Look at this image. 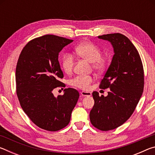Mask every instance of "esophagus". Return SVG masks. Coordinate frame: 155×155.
<instances>
[{
  "mask_svg": "<svg viewBox=\"0 0 155 155\" xmlns=\"http://www.w3.org/2000/svg\"><path fill=\"white\" fill-rule=\"evenodd\" d=\"M81 95L82 96H90L91 95V92H89V91H81Z\"/></svg>",
  "mask_w": 155,
  "mask_h": 155,
  "instance_id": "1",
  "label": "esophagus"
}]
</instances>
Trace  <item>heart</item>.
I'll return each instance as SVG.
<instances>
[{
	"label": "heart",
	"instance_id": "obj_1",
	"mask_svg": "<svg viewBox=\"0 0 155 155\" xmlns=\"http://www.w3.org/2000/svg\"><path fill=\"white\" fill-rule=\"evenodd\" d=\"M76 54L78 57L87 60L91 63V66L97 72H103L107 68V61L102 57V52L95 44L85 41L78 44L74 48ZM61 65L62 69L66 73H69L72 70L74 65V57L70 53H65L61 58ZM93 77L90 75H78L72 79L69 83L70 85L81 90H86L92 83Z\"/></svg>",
	"mask_w": 155,
	"mask_h": 155
}]
</instances>
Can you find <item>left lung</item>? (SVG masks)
<instances>
[{
	"instance_id": "left-lung-1",
	"label": "left lung",
	"mask_w": 155,
	"mask_h": 155,
	"mask_svg": "<svg viewBox=\"0 0 155 155\" xmlns=\"http://www.w3.org/2000/svg\"><path fill=\"white\" fill-rule=\"evenodd\" d=\"M98 38L111 43L114 54L99 85L110 88L108 96L94 91L90 118L94 127L107 131L124 124L134 112L143 91L144 72L140 54L127 37L117 33Z\"/></svg>"
}]
</instances>
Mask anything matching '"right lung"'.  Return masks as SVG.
Wrapping results in <instances>:
<instances>
[{"label": "right lung", "mask_w": 155, "mask_h": 155, "mask_svg": "<svg viewBox=\"0 0 155 155\" xmlns=\"http://www.w3.org/2000/svg\"><path fill=\"white\" fill-rule=\"evenodd\" d=\"M72 40L54 35L36 38L26 44L15 70L16 94L20 106L38 127L57 131L69 124L78 91L66 88L54 97L52 90L65 87L59 81L64 74L58 61L59 52Z\"/></svg>", "instance_id": "add662e5"}]
</instances>
